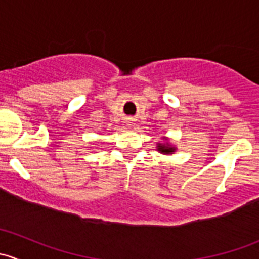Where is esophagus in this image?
Masks as SVG:
<instances>
[{"label":"esophagus","instance_id":"34e87169","mask_svg":"<svg viewBox=\"0 0 259 259\" xmlns=\"http://www.w3.org/2000/svg\"><path fill=\"white\" fill-rule=\"evenodd\" d=\"M129 125H132V124H129Z\"/></svg>","mask_w":259,"mask_h":259}]
</instances>
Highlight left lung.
I'll list each match as a JSON object with an SVG mask.
<instances>
[{"mask_svg": "<svg viewBox=\"0 0 259 259\" xmlns=\"http://www.w3.org/2000/svg\"><path fill=\"white\" fill-rule=\"evenodd\" d=\"M163 140H165V143H158V144H156V150L161 154H165V155L176 153L177 151L176 145L171 144L166 137H163Z\"/></svg>", "mask_w": 259, "mask_h": 259, "instance_id": "obj_1", "label": "left lung"}]
</instances>
